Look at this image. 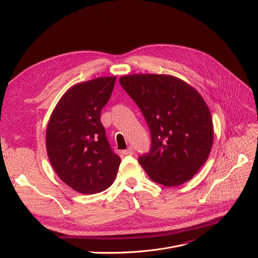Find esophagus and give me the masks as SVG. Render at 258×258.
<instances>
[{
  "instance_id": "34e87169",
  "label": "esophagus",
  "mask_w": 258,
  "mask_h": 258,
  "mask_svg": "<svg viewBox=\"0 0 258 258\" xmlns=\"http://www.w3.org/2000/svg\"><path fill=\"white\" fill-rule=\"evenodd\" d=\"M122 154L123 155H133L134 154V149L132 148V147H128L126 150L122 151Z\"/></svg>"
}]
</instances>
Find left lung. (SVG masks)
<instances>
[{
  "mask_svg": "<svg viewBox=\"0 0 258 258\" xmlns=\"http://www.w3.org/2000/svg\"><path fill=\"white\" fill-rule=\"evenodd\" d=\"M119 83L142 111L151 148L139 157L149 177L165 187L190 180L206 162L213 143V123L201 95L166 75H132Z\"/></svg>",
  "mask_w": 258,
  "mask_h": 258,
  "instance_id": "obj_1",
  "label": "left lung"
}]
</instances>
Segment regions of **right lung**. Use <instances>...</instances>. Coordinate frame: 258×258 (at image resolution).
Instances as JSON below:
<instances>
[{
	"label": "right lung",
	"mask_w": 258,
	"mask_h": 258,
	"mask_svg": "<svg viewBox=\"0 0 258 258\" xmlns=\"http://www.w3.org/2000/svg\"><path fill=\"white\" fill-rule=\"evenodd\" d=\"M115 80L99 78L71 87L59 100L47 126V152L54 170L82 194L108 189L120 164L100 120Z\"/></svg>",
	"instance_id": "1"
}]
</instances>
